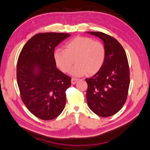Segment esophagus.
I'll return each instance as SVG.
<instances>
[{
    "instance_id": "esophagus-1",
    "label": "esophagus",
    "mask_w": 150,
    "mask_h": 150,
    "mask_svg": "<svg viewBox=\"0 0 150 150\" xmlns=\"http://www.w3.org/2000/svg\"><path fill=\"white\" fill-rule=\"evenodd\" d=\"M77 81H78L77 79H75V78H72V79H71V84L72 85L75 84Z\"/></svg>"
}]
</instances>
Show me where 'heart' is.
<instances>
[{"instance_id": "1", "label": "heart", "mask_w": 150, "mask_h": 150, "mask_svg": "<svg viewBox=\"0 0 150 150\" xmlns=\"http://www.w3.org/2000/svg\"><path fill=\"white\" fill-rule=\"evenodd\" d=\"M106 51L104 45L87 37H77L67 42L64 50L57 49L53 57L57 67L63 73L79 77L85 74L93 75L98 72L105 60Z\"/></svg>"}]
</instances>
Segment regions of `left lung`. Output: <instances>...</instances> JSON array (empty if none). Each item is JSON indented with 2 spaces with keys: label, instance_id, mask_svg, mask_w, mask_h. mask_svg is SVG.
I'll use <instances>...</instances> for the list:
<instances>
[{
  "label": "left lung",
  "instance_id": "8db88e82",
  "mask_svg": "<svg viewBox=\"0 0 150 150\" xmlns=\"http://www.w3.org/2000/svg\"><path fill=\"white\" fill-rule=\"evenodd\" d=\"M87 33L100 38L106 51L101 69L85 79L87 105L97 115L109 117L117 113L127 99L130 78L126 53L115 38L101 32Z\"/></svg>",
  "mask_w": 150,
  "mask_h": 150
}]
</instances>
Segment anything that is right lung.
Returning <instances> with one entry per match:
<instances>
[{"instance_id": "right-lung-1", "label": "right lung", "mask_w": 150, "mask_h": 150, "mask_svg": "<svg viewBox=\"0 0 150 150\" xmlns=\"http://www.w3.org/2000/svg\"><path fill=\"white\" fill-rule=\"evenodd\" d=\"M70 37L62 33L35 35L26 42L16 65V79L22 101L37 117L51 120L65 107V91L71 77L56 67L54 48Z\"/></svg>"}]
</instances>
